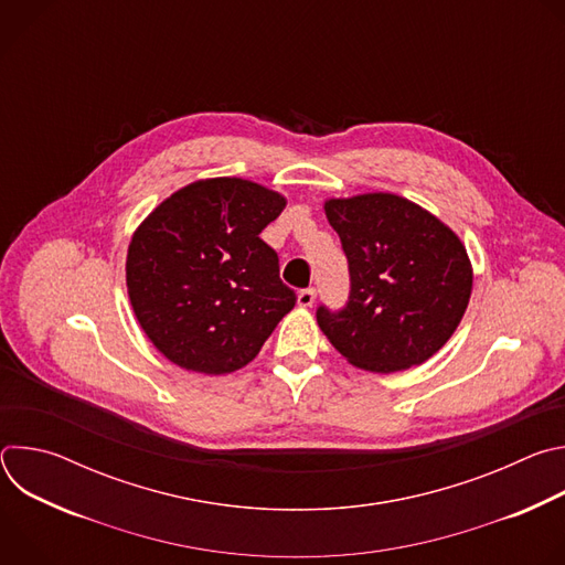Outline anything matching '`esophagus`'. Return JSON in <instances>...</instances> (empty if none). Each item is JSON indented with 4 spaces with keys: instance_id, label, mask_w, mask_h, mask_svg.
I'll return each instance as SVG.
<instances>
[{
    "instance_id": "34e87169",
    "label": "esophagus",
    "mask_w": 565,
    "mask_h": 565,
    "mask_svg": "<svg viewBox=\"0 0 565 565\" xmlns=\"http://www.w3.org/2000/svg\"><path fill=\"white\" fill-rule=\"evenodd\" d=\"M315 297H317V290H315V288H301L299 295H297V303L303 306V308H308V306L315 303Z\"/></svg>"
}]
</instances>
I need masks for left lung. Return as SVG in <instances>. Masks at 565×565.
Instances as JSON below:
<instances>
[{
	"label": "left lung",
	"instance_id": "1",
	"mask_svg": "<svg viewBox=\"0 0 565 565\" xmlns=\"http://www.w3.org/2000/svg\"><path fill=\"white\" fill-rule=\"evenodd\" d=\"M324 210L349 262V299L338 310L319 303V329L360 369L423 364L469 303L471 266L460 238L395 194L333 199Z\"/></svg>",
	"mask_w": 565,
	"mask_h": 565
}]
</instances>
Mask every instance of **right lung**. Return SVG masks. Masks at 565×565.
Listing matches in <instances>:
<instances>
[{
    "mask_svg": "<svg viewBox=\"0 0 565 565\" xmlns=\"http://www.w3.org/2000/svg\"><path fill=\"white\" fill-rule=\"evenodd\" d=\"M286 199L244 179L192 183L160 203L127 253L142 331L174 364L221 375L246 366L297 295L259 236Z\"/></svg>",
    "mask_w": 565,
    "mask_h": 565,
    "instance_id": "add662e5",
    "label": "right lung"
}]
</instances>
